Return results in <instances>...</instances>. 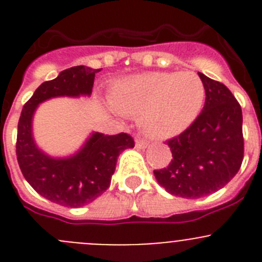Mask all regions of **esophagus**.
<instances>
[{"label": "esophagus", "mask_w": 262, "mask_h": 262, "mask_svg": "<svg viewBox=\"0 0 262 262\" xmlns=\"http://www.w3.org/2000/svg\"><path fill=\"white\" fill-rule=\"evenodd\" d=\"M136 148H138V149H145V148L148 147V145H149V143H148L147 140H143V139H139V140H136Z\"/></svg>", "instance_id": "34e87169"}]
</instances>
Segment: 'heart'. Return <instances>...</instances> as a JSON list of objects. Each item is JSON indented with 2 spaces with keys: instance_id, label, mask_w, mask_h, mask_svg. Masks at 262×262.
I'll return each mask as SVG.
<instances>
[{
  "instance_id": "1",
  "label": "heart",
  "mask_w": 262,
  "mask_h": 262,
  "mask_svg": "<svg viewBox=\"0 0 262 262\" xmlns=\"http://www.w3.org/2000/svg\"><path fill=\"white\" fill-rule=\"evenodd\" d=\"M204 98V83L193 73L139 74L117 81L109 92L113 109L139 114L141 128L155 138H171L188 128Z\"/></svg>"
}]
</instances>
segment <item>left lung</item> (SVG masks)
<instances>
[{"label": "left lung", "instance_id": "left-lung-1", "mask_svg": "<svg viewBox=\"0 0 262 262\" xmlns=\"http://www.w3.org/2000/svg\"><path fill=\"white\" fill-rule=\"evenodd\" d=\"M205 104L195 122L167 140L172 160L155 170L158 184L169 193L199 199L226 186L242 166L244 153L242 107L225 84L199 73Z\"/></svg>", "mask_w": 262, "mask_h": 262}]
</instances>
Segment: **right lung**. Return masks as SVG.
Wrapping results in <instances>:
<instances>
[{
  "instance_id": "1",
  "label": "right lung",
  "mask_w": 262,
  "mask_h": 262,
  "mask_svg": "<svg viewBox=\"0 0 262 262\" xmlns=\"http://www.w3.org/2000/svg\"><path fill=\"white\" fill-rule=\"evenodd\" d=\"M100 71L75 66L44 81L26 102L19 118L16 158L21 174L38 195L58 205L80 208L101 196L109 188L118 156L135 145L124 133L112 136L92 133L74 155L53 157L33 139V115L38 105L56 97H90Z\"/></svg>"
}]
</instances>
